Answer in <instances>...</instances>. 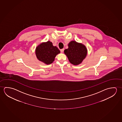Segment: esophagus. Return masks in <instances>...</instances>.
Masks as SVG:
<instances>
[{"label": "esophagus", "mask_w": 122, "mask_h": 122, "mask_svg": "<svg viewBox=\"0 0 122 122\" xmlns=\"http://www.w3.org/2000/svg\"><path fill=\"white\" fill-rule=\"evenodd\" d=\"M64 48H63V49H61L60 50V51L61 53H63V52H64Z\"/></svg>", "instance_id": "34e87169"}]
</instances>
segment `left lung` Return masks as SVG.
I'll return each instance as SVG.
<instances>
[{"label": "left lung", "instance_id": "left-lung-1", "mask_svg": "<svg viewBox=\"0 0 122 122\" xmlns=\"http://www.w3.org/2000/svg\"><path fill=\"white\" fill-rule=\"evenodd\" d=\"M68 48L64 50V53L71 64L78 65L82 63L87 54V50L84 45L72 41L68 44Z\"/></svg>", "mask_w": 122, "mask_h": 122}]
</instances>
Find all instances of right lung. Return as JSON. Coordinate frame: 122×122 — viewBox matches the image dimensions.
<instances>
[{"instance_id":"add662e5","label":"right lung","mask_w":122,"mask_h":122,"mask_svg":"<svg viewBox=\"0 0 122 122\" xmlns=\"http://www.w3.org/2000/svg\"><path fill=\"white\" fill-rule=\"evenodd\" d=\"M35 53L39 60L49 65L54 62L56 55L60 53V51L56 46H53L51 42L48 41L38 45L36 47Z\"/></svg>"}]
</instances>
